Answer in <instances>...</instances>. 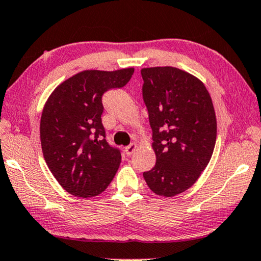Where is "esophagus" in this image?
Segmentation results:
<instances>
[{
    "label": "esophagus",
    "instance_id": "1",
    "mask_svg": "<svg viewBox=\"0 0 261 261\" xmlns=\"http://www.w3.org/2000/svg\"><path fill=\"white\" fill-rule=\"evenodd\" d=\"M136 148H137L136 143H130L127 147H125V152H126V155L130 156L135 150H136Z\"/></svg>",
    "mask_w": 261,
    "mask_h": 261
}]
</instances>
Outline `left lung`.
Listing matches in <instances>:
<instances>
[{
    "mask_svg": "<svg viewBox=\"0 0 261 261\" xmlns=\"http://www.w3.org/2000/svg\"><path fill=\"white\" fill-rule=\"evenodd\" d=\"M156 165L144 172L152 192L173 197L190 189L213 156L216 116L205 86L173 67L141 70Z\"/></svg>",
    "mask_w": 261,
    "mask_h": 261,
    "instance_id": "1",
    "label": "left lung"
}]
</instances>
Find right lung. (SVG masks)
Masks as SVG:
<instances>
[{"label":"right lung","instance_id":"obj_1","mask_svg":"<svg viewBox=\"0 0 261 261\" xmlns=\"http://www.w3.org/2000/svg\"><path fill=\"white\" fill-rule=\"evenodd\" d=\"M134 71L79 72L58 86L45 103L40 119L45 162L72 196H98L116 175L121 151L106 140L102 95L124 87Z\"/></svg>","mask_w":261,"mask_h":261}]
</instances>
